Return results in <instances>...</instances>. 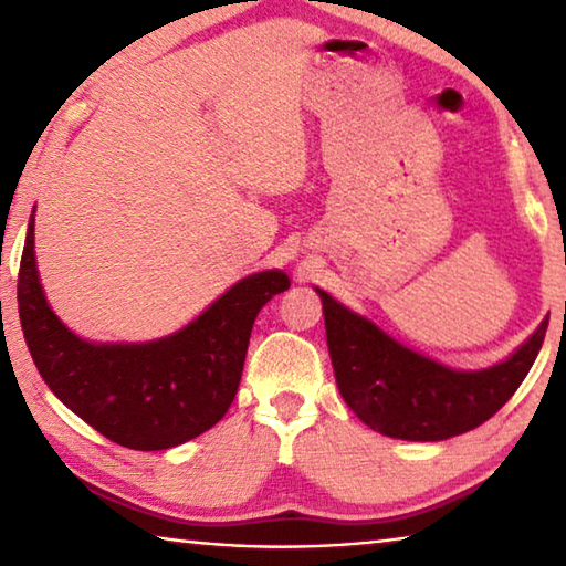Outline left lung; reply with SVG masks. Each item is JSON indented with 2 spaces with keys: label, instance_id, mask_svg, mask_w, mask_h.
Returning <instances> with one entry per match:
<instances>
[{
  "label": "left lung",
  "instance_id": "8db88e82",
  "mask_svg": "<svg viewBox=\"0 0 566 566\" xmlns=\"http://www.w3.org/2000/svg\"><path fill=\"white\" fill-rule=\"evenodd\" d=\"M317 294L342 399L375 432L407 442H442L494 417L532 369L549 324L494 367L462 371L391 339L324 290Z\"/></svg>",
  "mask_w": 566,
  "mask_h": 566
}]
</instances>
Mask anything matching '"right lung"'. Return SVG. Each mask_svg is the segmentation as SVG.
Here are the masks:
<instances>
[{"mask_svg":"<svg viewBox=\"0 0 566 566\" xmlns=\"http://www.w3.org/2000/svg\"><path fill=\"white\" fill-rule=\"evenodd\" d=\"M284 290H290L284 272H256L169 337L142 344L87 342L66 329L46 304L32 214L17 302L27 347L54 397L112 442L157 452L189 442L227 415L256 314Z\"/></svg>","mask_w":566,"mask_h":566,"instance_id":"add662e5","label":"right lung"}]
</instances>
